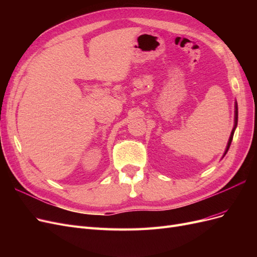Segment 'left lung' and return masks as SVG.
<instances>
[{"instance_id":"1","label":"left lung","mask_w":257,"mask_h":257,"mask_svg":"<svg viewBox=\"0 0 257 257\" xmlns=\"http://www.w3.org/2000/svg\"><path fill=\"white\" fill-rule=\"evenodd\" d=\"M237 123H238V104L237 102H235V123H234V127H232V131L230 133V136H229V139H228V143H227V146H226V149H225V152L223 154V158L225 157V154L227 153L229 147H230V144H231V141H232V137H234V133H235V130L237 127Z\"/></svg>"}]
</instances>
